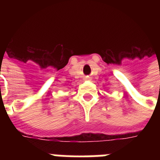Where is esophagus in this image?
Here are the masks:
<instances>
[{
  "mask_svg": "<svg viewBox=\"0 0 160 160\" xmlns=\"http://www.w3.org/2000/svg\"><path fill=\"white\" fill-rule=\"evenodd\" d=\"M87 79H90V78H87Z\"/></svg>",
  "mask_w": 160,
  "mask_h": 160,
  "instance_id": "obj_1",
  "label": "esophagus"
}]
</instances>
